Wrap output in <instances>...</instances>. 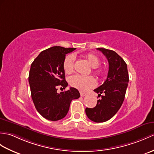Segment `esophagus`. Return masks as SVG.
<instances>
[{"mask_svg":"<svg viewBox=\"0 0 154 154\" xmlns=\"http://www.w3.org/2000/svg\"><path fill=\"white\" fill-rule=\"evenodd\" d=\"M80 94H81V96H82V97H83V96H86V93H85V92H80Z\"/></svg>","mask_w":154,"mask_h":154,"instance_id":"1","label":"esophagus"}]
</instances>
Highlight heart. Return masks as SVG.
Returning a JSON list of instances; mask_svg holds the SVG:
<instances>
[{
    "label": "heart",
    "instance_id": "1",
    "mask_svg": "<svg viewBox=\"0 0 154 154\" xmlns=\"http://www.w3.org/2000/svg\"><path fill=\"white\" fill-rule=\"evenodd\" d=\"M84 57L88 61L89 64L94 68V73L98 77H102L105 73V71L98 66L100 64V60L98 57L92 53H87L84 54ZM75 58L73 55L67 56L63 60V68L66 74H71L73 71V64ZM69 83L72 87L79 90L85 91L96 85L94 78L92 76H83L80 75H75L70 78Z\"/></svg>",
    "mask_w": 154,
    "mask_h": 154
}]
</instances>
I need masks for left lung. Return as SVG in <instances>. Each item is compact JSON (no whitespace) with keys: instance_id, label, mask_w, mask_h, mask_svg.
I'll return each mask as SVG.
<instances>
[{"instance_id":"left-lung-1","label":"left lung","mask_w":154,"mask_h":154,"mask_svg":"<svg viewBox=\"0 0 154 154\" xmlns=\"http://www.w3.org/2000/svg\"><path fill=\"white\" fill-rule=\"evenodd\" d=\"M101 51L109 63V71L106 80L94 91L101 96L93 108H87L88 118L96 123L105 122L116 115L124 101L128 86L127 66L121 57L112 50L96 48ZM102 94L103 95H101Z\"/></svg>"}]
</instances>
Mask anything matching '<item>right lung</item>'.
Instances as JSON below:
<instances>
[{
  "mask_svg": "<svg viewBox=\"0 0 154 154\" xmlns=\"http://www.w3.org/2000/svg\"><path fill=\"white\" fill-rule=\"evenodd\" d=\"M75 49L53 46L42 51L31 63L29 74L31 98L37 112L46 119H63L72 100L80 97L79 92L73 87L57 92L58 86L63 88L67 87L63 63L67 54Z\"/></svg>",
  "mask_w": 154,
  "mask_h": 154,
  "instance_id": "add662e5",
  "label": "right lung"
}]
</instances>
